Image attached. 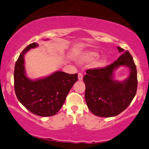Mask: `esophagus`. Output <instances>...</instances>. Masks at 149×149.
<instances>
[{
    "instance_id": "esophagus-1",
    "label": "esophagus",
    "mask_w": 149,
    "mask_h": 149,
    "mask_svg": "<svg viewBox=\"0 0 149 149\" xmlns=\"http://www.w3.org/2000/svg\"><path fill=\"white\" fill-rule=\"evenodd\" d=\"M82 79H83V74H81V72H79L78 73V79H79V80H81Z\"/></svg>"
}]
</instances>
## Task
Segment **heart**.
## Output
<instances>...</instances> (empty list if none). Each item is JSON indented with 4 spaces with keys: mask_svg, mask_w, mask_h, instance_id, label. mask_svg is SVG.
<instances>
[{
    "mask_svg": "<svg viewBox=\"0 0 149 149\" xmlns=\"http://www.w3.org/2000/svg\"><path fill=\"white\" fill-rule=\"evenodd\" d=\"M99 54L98 52H94V51H91V52H88L87 53L84 54L82 57H81V61L84 62H89L94 60V59L97 58L98 57ZM107 62V58L106 57H102V58L100 59L99 60H97V62L94 63V67L95 68H102V67L104 66V65Z\"/></svg>",
    "mask_w": 149,
    "mask_h": 149,
    "instance_id": "heart-1",
    "label": "heart"
}]
</instances>
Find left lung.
<instances>
[{"mask_svg":"<svg viewBox=\"0 0 149 149\" xmlns=\"http://www.w3.org/2000/svg\"><path fill=\"white\" fill-rule=\"evenodd\" d=\"M117 49L123 53L116 61L105 68L89 69L83 77L86 103L96 116H117L129 106L136 94L137 70L132 56L121 47ZM121 66L130 68V74L125 81H116L113 79V72Z\"/></svg>","mask_w":149,"mask_h":149,"instance_id":"left-lung-1","label":"left lung"}]
</instances>
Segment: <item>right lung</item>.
Segmentation results:
<instances>
[{
	"mask_svg": "<svg viewBox=\"0 0 149 149\" xmlns=\"http://www.w3.org/2000/svg\"><path fill=\"white\" fill-rule=\"evenodd\" d=\"M38 46V43H31L20 53L14 70V88L17 100L30 112L40 116H51L61 109L77 81V74L57 71L42 79H28L25 75L24 55Z\"/></svg>",
	"mask_w": 149,
	"mask_h": 149,
	"instance_id": "right-lung-1",
	"label": "right lung"
}]
</instances>
